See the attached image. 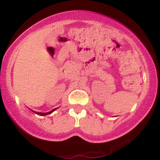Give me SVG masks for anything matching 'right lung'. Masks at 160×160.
<instances>
[{
    "label": "right lung",
    "mask_w": 160,
    "mask_h": 160,
    "mask_svg": "<svg viewBox=\"0 0 160 160\" xmlns=\"http://www.w3.org/2000/svg\"><path fill=\"white\" fill-rule=\"evenodd\" d=\"M57 108H55V109L52 110V111H49V112H47V113H41V112H36V111H34V112H35V113H37V114H38L40 116H46V115H48V114H50V113H52L53 111H56Z\"/></svg>",
    "instance_id": "right-lung-1"
}]
</instances>
